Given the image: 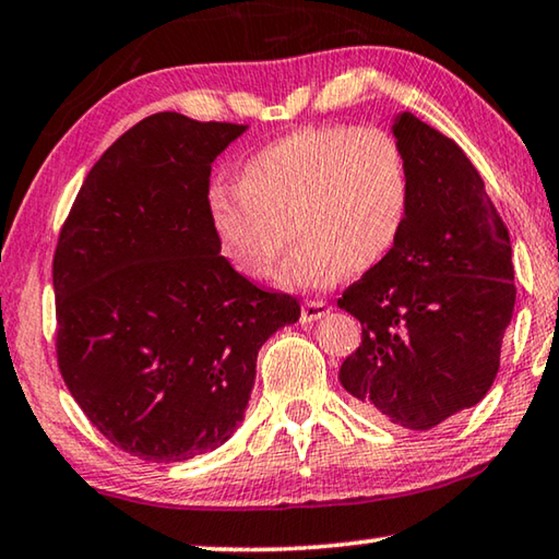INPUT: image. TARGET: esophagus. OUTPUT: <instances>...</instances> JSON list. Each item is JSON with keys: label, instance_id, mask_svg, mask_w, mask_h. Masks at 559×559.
<instances>
[{"label": "esophagus", "instance_id": "esophagus-1", "mask_svg": "<svg viewBox=\"0 0 559 559\" xmlns=\"http://www.w3.org/2000/svg\"><path fill=\"white\" fill-rule=\"evenodd\" d=\"M329 301L326 299H307L305 307H301V322H317L329 314Z\"/></svg>", "mask_w": 559, "mask_h": 559}]
</instances>
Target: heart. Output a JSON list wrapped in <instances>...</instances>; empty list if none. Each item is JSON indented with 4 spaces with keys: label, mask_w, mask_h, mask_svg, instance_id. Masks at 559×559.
<instances>
[{
    "label": "heart",
    "mask_w": 559,
    "mask_h": 559,
    "mask_svg": "<svg viewBox=\"0 0 559 559\" xmlns=\"http://www.w3.org/2000/svg\"><path fill=\"white\" fill-rule=\"evenodd\" d=\"M408 158L377 126H301L240 163L235 190L207 193V223L235 272L287 289H324L342 274L369 272L396 250L411 213Z\"/></svg>",
    "instance_id": "1"
}]
</instances>
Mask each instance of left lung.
Listing matches in <instances>:
<instances>
[{
    "label": "left lung",
    "mask_w": 559,
    "mask_h": 559,
    "mask_svg": "<svg viewBox=\"0 0 559 559\" xmlns=\"http://www.w3.org/2000/svg\"><path fill=\"white\" fill-rule=\"evenodd\" d=\"M411 168L406 230L336 301L361 322L340 381L366 414L428 431L478 404L500 369L515 307L508 227L461 145L401 114Z\"/></svg>",
    "instance_id": "8db88e82"
}]
</instances>
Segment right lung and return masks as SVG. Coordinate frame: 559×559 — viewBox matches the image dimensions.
I'll use <instances>...</instances> for the list:
<instances>
[{
    "mask_svg": "<svg viewBox=\"0 0 559 559\" xmlns=\"http://www.w3.org/2000/svg\"><path fill=\"white\" fill-rule=\"evenodd\" d=\"M247 126L153 114L81 186L53 252L57 361L114 445L153 463L242 424L260 346L299 301L235 272L207 223L210 168Z\"/></svg>",
    "mask_w": 559,
    "mask_h": 559,
    "instance_id": "right-lung-1",
    "label": "right lung"
}]
</instances>
